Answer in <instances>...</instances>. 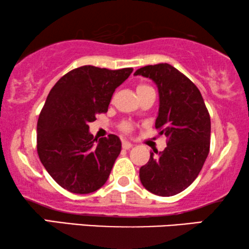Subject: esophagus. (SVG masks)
Returning <instances> with one entry per match:
<instances>
[{"mask_svg":"<svg viewBox=\"0 0 249 249\" xmlns=\"http://www.w3.org/2000/svg\"><path fill=\"white\" fill-rule=\"evenodd\" d=\"M132 146H134V145H132L131 142H127V141H122V148L129 149V148H131Z\"/></svg>","mask_w":249,"mask_h":249,"instance_id":"esophagus-1","label":"esophagus"}]
</instances>
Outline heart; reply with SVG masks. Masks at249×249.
<instances>
[{
  "instance_id": "obj_1",
  "label": "heart",
  "mask_w": 249,
  "mask_h": 249,
  "mask_svg": "<svg viewBox=\"0 0 249 249\" xmlns=\"http://www.w3.org/2000/svg\"><path fill=\"white\" fill-rule=\"evenodd\" d=\"M149 86H147V85H138L137 87V91L142 90V89H145V88H148ZM120 129L124 132H125V134H128V132H131L132 131V124H130V122H124L120 125Z\"/></svg>"
}]
</instances>
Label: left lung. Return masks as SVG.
<instances>
[{
  "mask_svg": "<svg viewBox=\"0 0 249 249\" xmlns=\"http://www.w3.org/2000/svg\"><path fill=\"white\" fill-rule=\"evenodd\" d=\"M156 84L160 96L155 128L166 137L163 152H151L139 170L142 186L155 195L181 193L199 175L210 152L211 119L202 94L189 78L168 63L135 72Z\"/></svg>",
  "mask_w": 249,
  "mask_h": 249,
  "instance_id": "8db88e82",
  "label": "left lung"
}]
</instances>
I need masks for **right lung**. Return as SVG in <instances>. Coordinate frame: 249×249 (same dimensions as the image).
Segmentation results:
<instances>
[{
	"label": "right lung",
	"mask_w": 249,
	"mask_h": 249,
	"mask_svg": "<svg viewBox=\"0 0 249 249\" xmlns=\"http://www.w3.org/2000/svg\"><path fill=\"white\" fill-rule=\"evenodd\" d=\"M132 70L79 67L51 89L37 121V153L50 176L68 192L89 194L107 182L121 142L115 135L97 142L88 124L107 112L115 88Z\"/></svg>",
	"instance_id": "right-lung-1"
}]
</instances>
